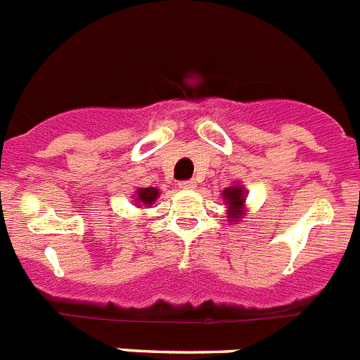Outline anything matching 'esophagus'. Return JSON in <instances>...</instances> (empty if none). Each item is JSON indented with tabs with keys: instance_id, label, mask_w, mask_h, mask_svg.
I'll list each match as a JSON object with an SVG mask.
<instances>
[{
	"instance_id": "1",
	"label": "esophagus",
	"mask_w": 360,
	"mask_h": 360,
	"mask_svg": "<svg viewBox=\"0 0 360 360\" xmlns=\"http://www.w3.org/2000/svg\"><path fill=\"white\" fill-rule=\"evenodd\" d=\"M178 186L182 187V189H195L196 182L195 180H182V182L178 184Z\"/></svg>"
}]
</instances>
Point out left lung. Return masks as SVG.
<instances>
[{
  "mask_svg": "<svg viewBox=\"0 0 360 360\" xmlns=\"http://www.w3.org/2000/svg\"><path fill=\"white\" fill-rule=\"evenodd\" d=\"M224 198L227 200L229 209H231V216H241V205H243L245 198H243V189L241 187H227L224 193Z\"/></svg>",
  "mask_w": 360,
  "mask_h": 360,
  "instance_id": "1",
  "label": "left lung"
}]
</instances>
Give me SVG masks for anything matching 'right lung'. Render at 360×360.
I'll list each match as a JSON object with an SVG mask.
<instances>
[{"label":"right lung","mask_w":360,"mask_h":360,"mask_svg":"<svg viewBox=\"0 0 360 360\" xmlns=\"http://www.w3.org/2000/svg\"><path fill=\"white\" fill-rule=\"evenodd\" d=\"M158 198V189H155V187H144V189H139L136 191V200H139V203H144V205H151L155 200Z\"/></svg>","instance_id":"obj_1"}]
</instances>
